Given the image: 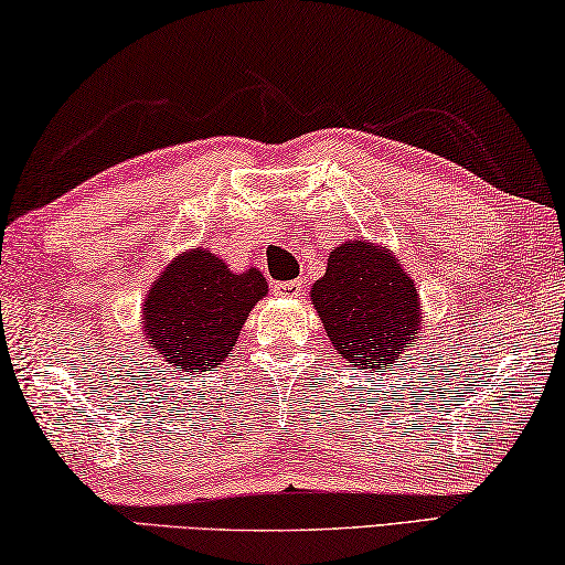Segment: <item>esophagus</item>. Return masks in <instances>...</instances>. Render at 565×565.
Instances as JSON below:
<instances>
[{
  "label": "esophagus",
  "instance_id": "34e87169",
  "mask_svg": "<svg viewBox=\"0 0 565 565\" xmlns=\"http://www.w3.org/2000/svg\"><path fill=\"white\" fill-rule=\"evenodd\" d=\"M305 282L302 280H290V282H277L275 285V295H280V298H298L302 292Z\"/></svg>",
  "mask_w": 565,
  "mask_h": 565
}]
</instances>
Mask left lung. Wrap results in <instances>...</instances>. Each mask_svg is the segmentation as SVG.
<instances>
[{
    "label": "left lung",
    "instance_id": "8db88e82",
    "mask_svg": "<svg viewBox=\"0 0 565 565\" xmlns=\"http://www.w3.org/2000/svg\"><path fill=\"white\" fill-rule=\"evenodd\" d=\"M310 300L335 353L355 370L385 373L403 363L423 328L415 282L391 249L367 239H348L332 249Z\"/></svg>",
    "mask_w": 565,
    "mask_h": 565
}]
</instances>
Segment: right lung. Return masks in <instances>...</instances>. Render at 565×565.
Listing matches in <instances>:
<instances>
[{"label":"right lung","instance_id":"obj_1","mask_svg":"<svg viewBox=\"0 0 565 565\" xmlns=\"http://www.w3.org/2000/svg\"><path fill=\"white\" fill-rule=\"evenodd\" d=\"M267 295L257 267L233 273L207 247L172 257L142 305V338L184 373L217 367L237 343L249 310Z\"/></svg>","mask_w":565,"mask_h":565}]
</instances>
